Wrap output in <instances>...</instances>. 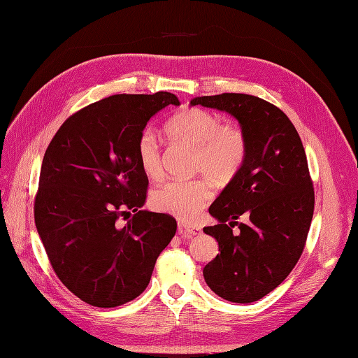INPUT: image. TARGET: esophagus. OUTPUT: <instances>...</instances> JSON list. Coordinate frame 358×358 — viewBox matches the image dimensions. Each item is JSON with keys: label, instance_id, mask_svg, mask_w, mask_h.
<instances>
[{"label": "esophagus", "instance_id": "1", "mask_svg": "<svg viewBox=\"0 0 358 358\" xmlns=\"http://www.w3.org/2000/svg\"><path fill=\"white\" fill-rule=\"evenodd\" d=\"M178 234L181 235V238H192L195 235H199V229L198 227H190L186 226V224H180L178 226Z\"/></svg>", "mask_w": 358, "mask_h": 358}]
</instances>
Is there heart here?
<instances>
[{"instance_id":"heart-1","label":"heart","mask_w":358,"mask_h":358,"mask_svg":"<svg viewBox=\"0 0 358 358\" xmlns=\"http://www.w3.org/2000/svg\"><path fill=\"white\" fill-rule=\"evenodd\" d=\"M168 134L182 145L195 149V171L206 172L215 181L226 182L235 178L247 159L244 132L234 124H222L217 114L199 108L181 111L169 120ZM137 160L148 178L159 180L163 173L160 146L151 129L137 140ZM212 198L209 181H169L157 187L151 206L157 212L180 220H195Z\"/></svg>"}]
</instances>
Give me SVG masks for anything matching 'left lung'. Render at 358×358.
Masks as SVG:
<instances>
[{"instance_id": "left-lung-1", "label": "left lung", "mask_w": 358, "mask_h": 358, "mask_svg": "<svg viewBox=\"0 0 358 358\" xmlns=\"http://www.w3.org/2000/svg\"><path fill=\"white\" fill-rule=\"evenodd\" d=\"M195 105L230 114L247 140L243 169L209 207L218 224L203 230L220 253L203 276L229 302H256L285 280L308 236L314 189L302 140L284 111L256 96H201L190 101ZM239 216L246 222L238 223Z\"/></svg>"}]
</instances>
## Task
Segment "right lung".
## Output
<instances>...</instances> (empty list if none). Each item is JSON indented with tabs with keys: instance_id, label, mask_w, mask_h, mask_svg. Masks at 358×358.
<instances>
[{
	"instance_id": "right-lung-1",
	"label": "right lung",
	"mask_w": 358,
	"mask_h": 358,
	"mask_svg": "<svg viewBox=\"0 0 358 358\" xmlns=\"http://www.w3.org/2000/svg\"><path fill=\"white\" fill-rule=\"evenodd\" d=\"M168 105H180L168 91L102 99L70 115L45 151L35 199L39 238L62 284L99 308L143 293L177 231L169 215L141 209L148 177L137 160L140 134Z\"/></svg>"
}]
</instances>
